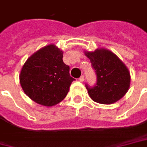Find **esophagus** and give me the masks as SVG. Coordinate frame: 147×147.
<instances>
[{
  "label": "esophagus",
  "mask_w": 147,
  "mask_h": 147,
  "mask_svg": "<svg viewBox=\"0 0 147 147\" xmlns=\"http://www.w3.org/2000/svg\"><path fill=\"white\" fill-rule=\"evenodd\" d=\"M84 80H85V76H81V77L79 78V81H80V82H84Z\"/></svg>",
  "instance_id": "obj_1"
}]
</instances>
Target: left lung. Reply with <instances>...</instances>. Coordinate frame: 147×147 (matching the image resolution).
Wrapping results in <instances>:
<instances>
[{"label": "left lung", "instance_id": "1", "mask_svg": "<svg viewBox=\"0 0 147 147\" xmlns=\"http://www.w3.org/2000/svg\"><path fill=\"white\" fill-rule=\"evenodd\" d=\"M85 54L90 59L96 75V83L94 86L86 84L91 99L100 104L109 105L124 96L131 82L130 72L124 63L106 49H97Z\"/></svg>", "mask_w": 147, "mask_h": 147}]
</instances>
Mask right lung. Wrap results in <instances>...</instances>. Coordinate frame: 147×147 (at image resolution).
I'll return each instance as SVG.
<instances>
[{
    "label": "right lung",
    "mask_w": 147,
    "mask_h": 147,
    "mask_svg": "<svg viewBox=\"0 0 147 147\" xmlns=\"http://www.w3.org/2000/svg\"><path fill=\"white\" fill-rule=\"evenodd\" d=\"M63 52L55 45L40 49L27 59L20 75L24 92L35 102L52 107L61 102L69 91L74 78L63 62Z\"/></svg>",
    "instance_id": "1"
}]
</instances>
